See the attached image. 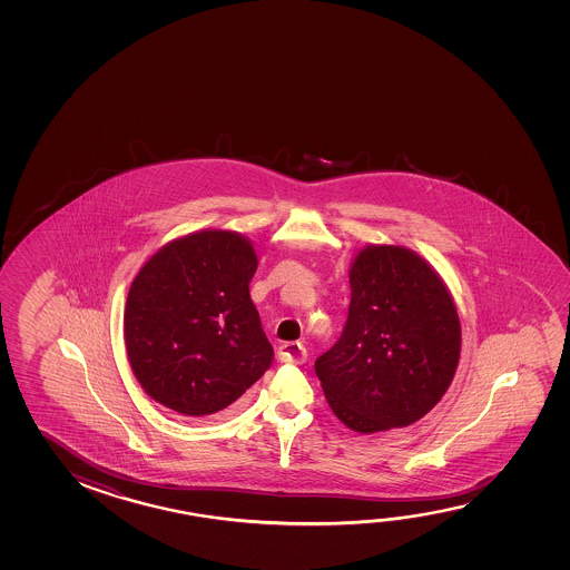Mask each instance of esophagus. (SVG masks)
I'll return each instance as SVG.
<instances>
[{"label": "esophagus", "instance_id": "1", "mask_svg": "<svg viewBox=\"0 0 570 570\" xmlns=\"http://www.w3.org/2000/svg\"><path fill=\"white\" fill-rule=\"evenodd\" d=\"M306 357H308L306 347L299 342H288V344H282L278 347V360L284 364H304Z\"/></svg>", "mask_w": 570, "mask_h": 570}]
</instances>
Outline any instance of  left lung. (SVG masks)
I'll use <instances>...</instances> for the list:
<instances>
[{"mask_svg":"<svg viewBox=\"0 0 570 570\" xmlns=\"http://www.w3.org/2000/svg\"><path fill=\"white\" fill-rule=\"evenodd\" d=\"M350 288L344 332L317 357V380L350 430L407 428L453 382L461 352L455 302L420 254L390 244L357 253Z\"/></svg>","mask_w":570,"mask_h":570,"instance_id":"left-lung-1","label":"left lung"}]
</instances>
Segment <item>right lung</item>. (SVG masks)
Instances as JSON below:
<instances>
[{"instance_id":"1","label":"right lung","mask_w":570,"mask_h":570,"mask_svg":"<svg viewBox=\"0 0 570 570\" xmlns=\"http://www.w3.org/2000/svg\"><path fill=\"white\" fill-rule=\"evenodd\" d=\"M253 243L200 230L165 244L132 281L125 345L155 402L188 417L228 410L274 360L250 298Z\"/></svg>"}]
</instances>
